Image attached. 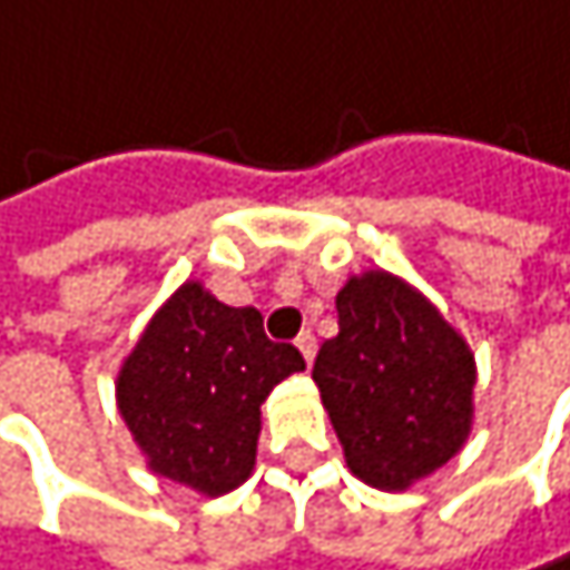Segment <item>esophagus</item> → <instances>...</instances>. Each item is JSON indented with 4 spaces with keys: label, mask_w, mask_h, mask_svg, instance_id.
Returning <instances> with one entry per match:
<instances>
[{
    "label": "esophagus",
    "mask_w": 570,
    "mask_h": 570,
    "mask_svg": "<svg viewBox=\"0 0 570 570\" xmlns=\"http://www.w3.org/2000/svg\"><path fill=\"white\" fill-rule=\"evenodd\" d=\"M297 347H301L304 361H307V364H314V357H317V337H314L311 331H304V334L297 337Z\"/></svg>",
    "instance_id": "esophagus-1"
}]
</instances>
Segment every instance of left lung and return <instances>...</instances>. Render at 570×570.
<instances>
[{
  "instance_id": "left-lung-1",
  "label": "left lung",
  "mask_w": 570,
  "mask_h": 570,
  "mask_svg": "<svg viewBox=\"0 0 570 570\" xmlns=\"http://www.w3.org/2000/svg\"><path fill=\"white\" fill-rule=\"evenodd\" d=\"M337 327L314 381L347 468L371 488L404 491L464 448L474 354L424 294L384 269L344 283Z\"/></svg>"
}]
</instances>
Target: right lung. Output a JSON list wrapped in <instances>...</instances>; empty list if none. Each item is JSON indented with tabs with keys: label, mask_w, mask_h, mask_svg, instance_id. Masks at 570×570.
<instances>
[{
	"label": "right lung",
	"mask_w": 570,
	"mask_h": 570,
	"mask_svg": "<svg viewBox=\"0 0 570 570\" xmlns=\"http://www.w3.org/2000/svg\"><path fill=\"white\" fill-rule=\"evenodd\" d=\"M304 367L294 344L263 334L259 311L226 307L189 279L122 361L116 401L153 474L216 498L249 478L259 404Z\"/></svg>",
	"instance_id": "1"
}]
</instances>
